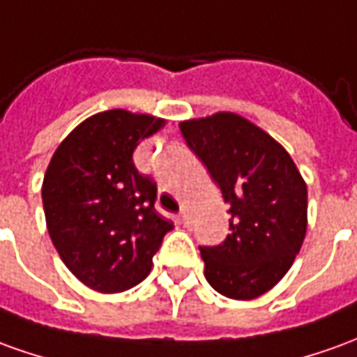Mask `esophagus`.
I'll return each instance as SVG.
<instances>
[{"mask_svg":"<svg viewBox=\"0 0 357 357\" xmlns=\"http://www.w3.org/2000/svg\"><path fill=\"white\" fill-rule=\"evenodd\" d=\"M179 220H181L183 226H189V213H187V211H181V213H179Z\"/></svg>","mask_w":357,"mask_h":357,"instance_id":"34e87169","label":"esophagus"}]
</instances>
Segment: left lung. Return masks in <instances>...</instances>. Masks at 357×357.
Wrapping results in <instances>:
<instances>
[{"instance_id":"left-lung-1","label":"left lung","mask_w":357,"mask_h":357,"mask_svg":"<svg viewBox=\"0 0 357 357\" xmlns=\"http://www.w3.org/2000/svg\"><path fill=\"white\" fill-rule=\"evenodd\" d=\"M230 204V234L201 248L204 278L231 300H255L290 271L307 230V185L288 151L234 112L179 123Z\"/></svg>"}]
</instances>
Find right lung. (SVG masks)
Here are the masks:
<instances>
[{"mask_svg": "<svg viewBox=\"0 0 357 357\" xmlns=\"http://www.w3.org/2000/svg\"><path fill=\"white\" fill-rule=\"evenodd\" d=\"M166 119L129 109L86 118L59 143L42 183L50 238L61 261L92 290L116 294L143 282L174 222L156 213V183L133 164L137 144Z\"/></svg>", "mask_w": 357, "mask_h": 357, "instance_id": "add662e5", "label": "right lung"}]
</instances>
